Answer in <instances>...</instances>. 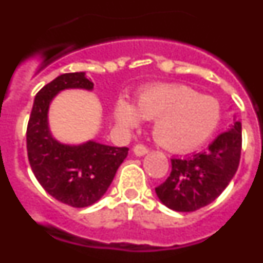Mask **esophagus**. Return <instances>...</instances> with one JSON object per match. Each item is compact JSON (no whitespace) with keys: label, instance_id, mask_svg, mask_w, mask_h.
Returning <instances> with one entry per match:
<instances>
[{"label":"esophagus","instance_id":"34e87169","mask_svg":"<svg viewBox=\"0 0 263 263\" xmlns=\"http://www.w3.org/2000/svg\"><path fill=\"white\" fill-rule=\"evenodd\" d=\"M134 154L137 155V157H142V155L147 154L148 153V148L146 147L145 145H141V143H138V145L134 146Z\"/></svg>","mask_w":263,"mask_h":263}]
</instances>
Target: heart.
<instances>
[{"label": "heart", "instance_id": "heart-1", "mask_svg": "<svg viewBox=\"0 0 263 263\" xmlns=\"http://www.w3.org/2000/svg\"><path fill=\"white\" fill-rule=\"evenodd\" d=\"M117 120L134 126L141 116L155 120L154 138L171 152H188L212 136L221 120V106L215 97L199 95L183 84H164L139 93L137 109L125 100L117 105Z\"/></svg>", "mask_w": 263, "mask_h": 263}]
</instances>
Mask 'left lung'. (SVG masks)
<instances>
[{
	"instance_id": "8db88e82",
	"label": "left lung",
	"mask_w": 263,
	"mask_h": 263,
	"mask_svg": "<svg viewBox=\"0 0 263 263\" xmlns=\"http://www.w3.org/2000/svg\"><path fill=\"white\" fill-rule=\"evenodd\" d=\"M242 132L236 121L206 150L187 158H173L166 182L155 188L170 210L194 212L216 200L236 174L241 158Z\"/></svg>"
}]
</instances>
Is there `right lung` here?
Instances as JSON below:
<instances>
[{
    "mask_svg": "<svg viewBox=\"0 0 263 263\" xmlns=\"http://www.w3.org/2000/svg\"><path fill=\"white\" fill-rule=\"evenodd\" d=\"M83 88L93 83L84 72L63 73L36 93L26 132L27 157L39 184L57 200L84 208L101 199L127 157V147H113L95 141L79 146L63 145L48 129V106L60 90Z\"/></svg>",
    "mask_w": 263,
    "mask_h": 263,
    "instance_id": "add662e5",
    "label": "right lung"
}]
</instances>
